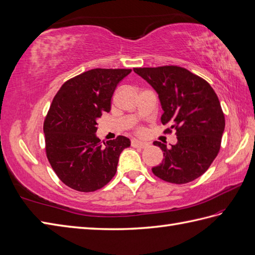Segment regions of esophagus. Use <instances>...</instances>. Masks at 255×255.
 <instances>
[{"instance_id": "esophagus-1", "label": "esophagus", "mask_w": 255, "mask_h": 255, "mask_svg": "<svg viewBox=\"0 0 255 255\" xmlns=\"http://www.w3.org/2000/svg\"><path fill=\"white\" fill-rule=\"evenodd\" d=\"M131 145L135 148H145L148 146V142L146 141H141V140H137V139H133L131 141Z\"/></svg>"}]
</instances>
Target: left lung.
<instances>
[{"label":"left lung","instance_id":"8db88e82","mask_svg":"<svg viewBox=\"0 0 255 255\" xmlns=\"http://www.w3.org/2000/svg\"><path fill=\"white\" fill-rule=\"evenodd\" d=\"M159 95L162 124H171L177 142L163 151L162 163L152 173L167 183L186 184L201 176L220 151L225 117L214 90L206 80L177 66L134 68ZM167 128V132H172Z\"/></svg>","mask_w":255,"mask_h":255}]
</instances>
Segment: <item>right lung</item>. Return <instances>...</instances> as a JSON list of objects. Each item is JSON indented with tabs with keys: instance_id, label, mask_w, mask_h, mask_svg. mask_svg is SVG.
<instances>
[{
	"instance_id": "right-lung-1",
	"label": "right lung",
	"mask_w": 255,
	"mask_h": 255,
	"mask_svg": "<svg viewBox=\"0 0 255 255\" xmlns=\"http://www.w3.org/2000/svg\"><path fill=\"white\" fill-rule=\"evenodd\" d=\"M131 69L96 68L61 85L45 117V152L58 178L68 187L91 192L107 185L117 172L124 148L131 145L126 136L101 141L97 120L111 109L118 83Z\"/></svg>"
}]
</instances>
